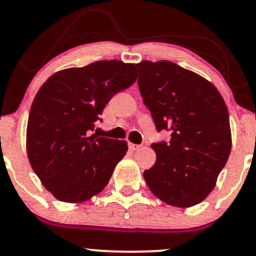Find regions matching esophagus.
I'll return each mask as SVG.
<instances>
[{"mask_svg": "<svg viewBox=\"0 0 256 256\" xmlns=\"http://www.w3.org/2000/svg\"><path fill=\"white\" fill-rule=\"evenodd\" d=\"M140 148V146L138 144H134V143H128V149H130L131 152H134V150H138V149Z\"/></svg>", "mask_w": 256, "mask_h": 256, "instance_id": "1", "label": "esophagus"}]
</instances>
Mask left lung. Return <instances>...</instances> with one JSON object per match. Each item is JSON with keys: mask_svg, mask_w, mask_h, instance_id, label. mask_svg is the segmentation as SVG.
<instances>
[{"mask_svg": "<svg viewBox=\"0 0 256 256\" xmlns=\"http://www.w3.org/2000/svg\"><path fill=\"white\" fill-rule=\"evenodd\" d=\"M138 86L158 131L170 142L152 144L156 161L143 177L173 207H192L210 195L231 152L224 98L210 80L171 61H140Z\"/></svg>", "mask_w": 256, "mask_h": 256, "instance_id": "8db88e82", "label": "left lung"}]
</instances>
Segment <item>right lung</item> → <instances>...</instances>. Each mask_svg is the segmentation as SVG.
<instances>
[{
  "label": "right lung",
  "instance_id": "obj_1",
  "mask_svg": "<svg viewBox=\"0 0 256 256\" xmlns=\"http://www.w3.org/2000/svg\"><path fill=\"white\" fill-rule=\"evenodd\" d=\"M136 79L134 64L102 60L55 72L38 90L26 150L40 183L58 201L82 204L108 184L128 143L90 132L113 95Z\"/></svg>",
  "mask_w": 256,
  "mask_h": 256
}]
</instances>
